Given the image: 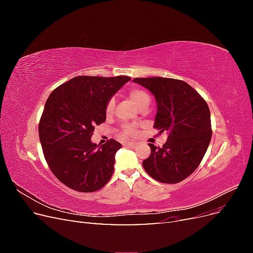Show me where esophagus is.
<instances>
[{
  "label": "esophagus",
  "instance_id": "esophagus-1",
  "mask_svg": "<svg viewBox=\"0 0 253 253\" xmlns=\"http://www.w3.org/2000/svg\"><path fill=\"white\" fill-rule=\"evenodd\" d=\"M124 145H126V147H134V142H125Z\"/></svg>",
  "mask_w": 253,
  "mask_h": 253
}]
</instances>
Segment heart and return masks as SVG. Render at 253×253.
Listing matches in <instances>:
<instances>
[{
	"instance_id": "b5f03b06",
	"label": "heart",
	"mask_w": 253,
	"mask_h": 253,
	"mask_svg": "<svg viewBox=\"0 0 253 253\" xmlns=\"http://www.w3.org/2000/svg\"><path fill=\"white\" fill-rule=\"evenodd\" d=\"M128 96L129 99L138 106V108H141L143 104H147L150 103V97L149 95L145 93L144 90L139 89V88H132L128 90ZM115 108V100L112 98L109 100L108 104H106V108H105V112L108 115L112 114ZM136 134L135 128L131 126H124V129H122V137L124 138H129V137H132Z\"/></svg>"
}]
</instances>
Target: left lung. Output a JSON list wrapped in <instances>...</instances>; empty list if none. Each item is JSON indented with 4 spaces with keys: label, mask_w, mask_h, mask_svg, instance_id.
Returning <instances> with one entry per match:
<instances>
[{
    "label": "left lung",
    "mask_w": 253,
    "mask_h": 253,
    "mask_svg": "<svg viewBox=\"0 0 253 253\" xmlns=\"http://www.w3.org/2000/svg\"><path fill=\"white\" fill-rule=\"evenodd\" d=\"M133 82L155 97L157 113L154 127L167 132L163 148L149 143L150 156L142 166L151 177L176 183L186 179L200 166L212 136L208 104L185 81L172 78H135Z\"/></svg>",
    "instance_id": "obj_1"
}]
</instances>
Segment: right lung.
Wrapping results in <instances>:
<instances>
[{
    "label": "right lung",
    "instance_id": "add662e5",
    "mask_svg": "<svg viewBox=\"0 0 253 253\" xmlns=\"http://www.w3.org/2000/svg\"><path fill=\"white\" fill-rule=\"evenodd\" d=\"M131 80L127 76H79L61 84L47 98L39 124L44 157L56 177L79 192H94L110 180L121 144L90 140L103 124L110 99Z\"/></svg>",
    "mask_w": 253,
    "mask_h": 253
}]
</instances>
